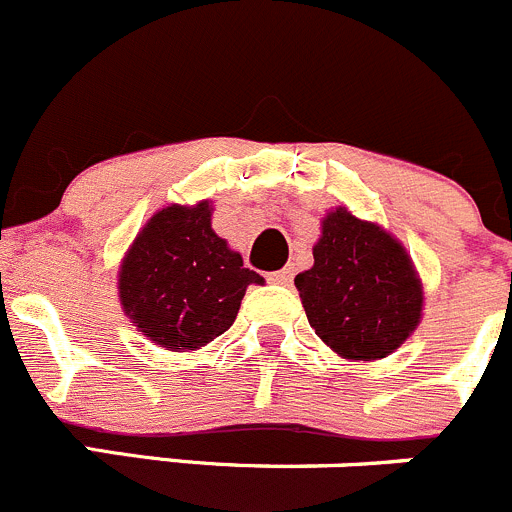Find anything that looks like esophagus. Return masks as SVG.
<instances>
[{
  "mask_svg": "<svg viewBox=\"0 0 512 512\" xmlns=\"http://www.w3.org/2000/svg\"><path fill=\"white\" fill-rule=\"evenodd\" d=\"M293 275H295L293 267H283V270H278V272H270V275H267V280L275 285H288L290 280H293Z\"/></svg>",
  "mask_w": 512,
  "mask_h": 512,
  "instance_id": "esophagus-1",
  "label": "esophagus"
}]
</instances>
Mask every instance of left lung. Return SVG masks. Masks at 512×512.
Returning <instances> with one entry per match:
<instances>
[{
	"label": "left lung",
	"mask_w": 512,
	"mask_h": 512,
	"mask_svg": "<svg viewBox=\"0 0 512 512\" xmlns=\"http://www.w3.org/2000/svg\"><path fill=\"white\" fill-rule=\"evenodd\" d=\"M313 267L295 275L315 333L341 356L374 361L407 341L422 315V285L404 247L346 209L323 219Z\"/></svg>",
	"instance_id": "obj_1"
}]
</instances>
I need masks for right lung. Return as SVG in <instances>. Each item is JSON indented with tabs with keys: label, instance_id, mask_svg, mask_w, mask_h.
<instances>
[{
	"label": "right lung",
	"instance_id": "right-lung-1",
	"mask_svg": "<svg viewBox=\"0 0 512 512\" xmlns=\"http://www.w3.org/2000/svg\"><path fill=\"white\" fill-rule=\"evenodd\" d=\"M252 283L265 280L214 234L209 202L156 212L118 275L126 315L166 351H197L222 336Z\"/></svg>",
	"mask_w": 512,
	"mask_h": 512
}]
</instances>
